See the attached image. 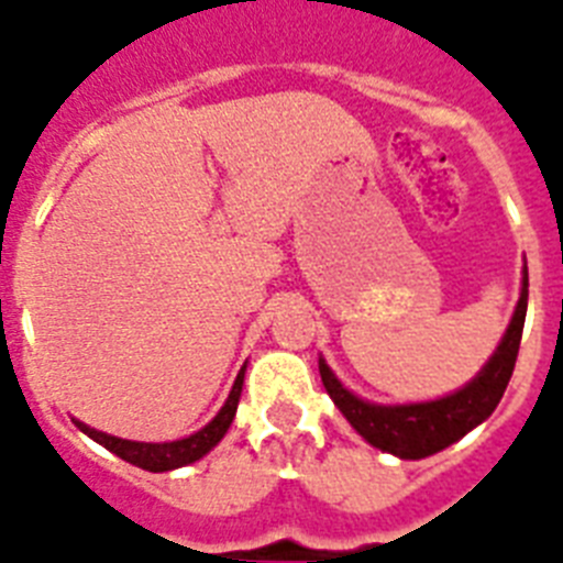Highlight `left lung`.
<instances>
[{
  "mask_svg": "<svg viewBox=\"0 0 563 563\" xmlns=\"http://www.w3.org/2000/svg\"><path fill=\"white\" fill-rule=\"evenodd\" d=\"M527 287L529 278L523 273L521 299H518V308H515L512 322L506 328V336L500 339L498 351L486 362V368L466 388L454 391L452 397L434 399V402H415V406H374V402H365L347 388H342V383L324 365V360H319L324 391L331 394L345 420L376 449L397 454L402 460H420L440 452L463 434H468L475 426H481L498 408L506 385H509V376L515 371L518 347H521L529 296Z\"/></svg>",
  "mask_w": 563,
  "mask_h": 563,
  "instance_id": "8db88e82",
  "label": "left lung"
}]
</instances>
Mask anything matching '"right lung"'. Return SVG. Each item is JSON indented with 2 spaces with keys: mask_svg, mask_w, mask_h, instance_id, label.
I'll use <instances>...</instances> for the list:
<instances>
[{
  "mask_svg": "<svg viewBox=\"0 0 563 563\" xmlns=\"http://www.w3.org/2000/svg\"><path fill=\"white\" fill-rule=\"evenodd\" d=\"M241 385H244V368L235 376V385H232L230 397H227L224 408L216 415V420L209 422V426H203L201 431H195L192 438L175 440V443H134V440H120L111 438V434H103V431L88 429L86 422H77V426H80V431H86L88 438L97 440L100 445H106L111 454L123 457L125 463L146 468V472H169V468H180L187 466V463H195V460L203 457L212 445H218V440L224 438L232 417H235V408H239Z\"/></svg>",
  "mask_w": 563,
  "mask_h": 563,
  "instance_id": "1",
  "label": "right lung"
}]
</instances>
